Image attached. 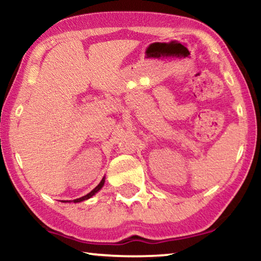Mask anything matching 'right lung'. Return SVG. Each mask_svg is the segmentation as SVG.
Here are the masks:
<instances>
[{
  "instance_id": "1",
  "label": "right lung",
  "mask_w": 261,
  "mask_h": 261,
  "mask_svg": "<svg viewBox=\"0 0 261 261\" xmlns=\"http://www.w3.org/2000/svg\"><path fill=\"white\" fill-rule=\"evenodd\" d=\"M103 183H105V179L102 178V180H101V182L99 183V185L98 187H96L95 189H93L92 190V191L90 192V193H87L86 196H84V197H82V198H78V199H74L73 200V202H79V201H83V200H86V199H88V198H91L92 196H94V194L99 191V190L103 187ZM67 202V201H65Z\"/></svg>"
}]
</instances>
